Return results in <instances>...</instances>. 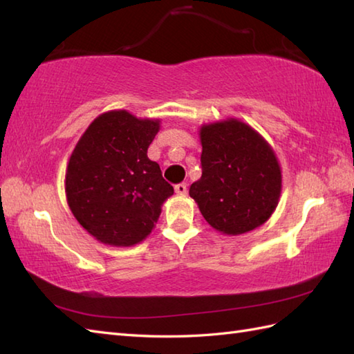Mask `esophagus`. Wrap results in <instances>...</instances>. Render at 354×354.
Listing matches in <instances>:
<instances>
[{
    "instance_id": "esophagus-1",
    "label": "esophagus",
    "mask_w": 354,
    "mask_h": 354,
    "mask_svg": "<svg viewBox=\"0 0 354 354\" xmlns=\"http://www.w3.org/2000/svg\"><path fill=\"white\" fill-rule=\"evenodd\" d=\"M175 192H176V194H179V196H185L187 194V184H178V185H175Z\"/></svg>"
}]
</instances>
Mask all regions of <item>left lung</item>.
I'll list each match as a JSON object with an SVG mask.
<instances>
[{
	"label": "left lung",
	"instance_id": "8db88e82",
	"mask_svg": "<svg viewBox=\"0 0 354 354\" xmlns=\"http://www.w3.org/2000/svg\"><path fill=\"white\" fill-rule=\"evenodd\" d=\"M202 176L190 187L201 214L225 236L261 227L278 205L283 176L272 146L242 120L199 127Z\"/></svg>",
	"mask_w": 354,
	"mask_h": 354
}]
</instances>
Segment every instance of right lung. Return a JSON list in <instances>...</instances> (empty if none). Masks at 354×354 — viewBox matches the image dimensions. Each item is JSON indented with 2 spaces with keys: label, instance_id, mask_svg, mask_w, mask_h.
Segmentation results:
<instances>
[{
  "label": "right lung",
  "instance_id": "right-lung-1",
  "mask_svg": "<svg viewBox=\"0 0 354 354\" xmlns=\"http://www.w3.org/2000/svg\"><path fill=\"white\" fill-rule=\"evenodd\" d=\"M160 118L112 109L94 118L74 146L65 171L73 216L99 242L124 248L142 242L173 194L147 149Z\"/></svg>",
  "mask_w": 354,
  "mask_h": 354
}]
</instances>
